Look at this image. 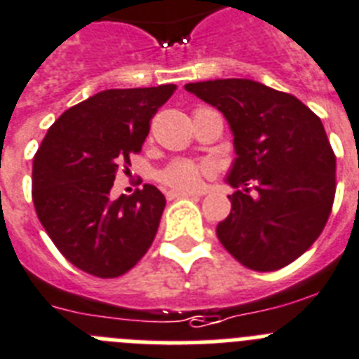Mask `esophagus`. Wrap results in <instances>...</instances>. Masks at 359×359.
<instances>
[{"label": "esophagus", "mask_w": 359, "mask_h": 359, "mask_svg": "<svg viewBox=\"0 0 359 359\" xmlns=\"http://www.w3.org/2000/svg\"><path fill=\"white\" fill-rule=\"evenodd\" d=\"M168 201H173V198H184V197H197V194L194 191H177V189H171L165 194Z\"/></svg>", "instance_id": "1"}]
</instances>
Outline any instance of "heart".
Segmentation results:
<instances>
[{
	"label": "heart",
	"mask_w": 359,
	"mask_h": 359,
	"mask_svg": "<svg viewBox=\"0 0 359 359\" xmlns=\"http://www.w3.org/2000/svg\"><path fill=\"white\" fill-rule=\"evenodd\" d=\"M210 173V165L194 161H175L158 173V182L177 191L197 189L201 180Z\"/></svg>",
	"instance_id": "1"
}]
</instances>
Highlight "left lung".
I'll return each instance as SVG.
<instances>
[{"mask_svg":"<svg viewBox=\"0 0 359 359\" xmlns=\"http://www.w3.org/2000/svg\"><path fill=\"white\" fill-rule=\"evenodd\" d=\"M186 91L221 111L233 131L228 182L237 191L217 226L221 245L255 272L287 266L314 245L332 212L336 155L323 123L296 96L246 78L188 83Z\"/></svg>","mask_w":359,"mask_h":359,"instance_id":"obj_1","label":"left lung"}]
</instances>
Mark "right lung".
Returning <instances> with one entry per match:
<instances>
[{
	"instance_id": "obj_1",
	"label": "right lung",
	"mask_w": 359,
	"mask_h": 359,
	"mask_svg": "<svg viewBox=\"0 0 359 359\" xmlns=\"http://www.w3.org/2000/svg\"><path fill=\"white\" fill-rule=\"evenodd\" d=\"M177 86L107 89L72 105L53 123L32 162V203L69 263L100 279L135 266L158 230L164 195L144 184L111 201L120 170L140 153L151 118Z\"/></svg>"
}]
</instances>
